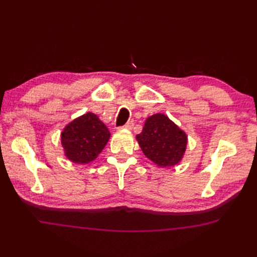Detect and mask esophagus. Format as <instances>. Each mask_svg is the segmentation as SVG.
Returning <instances> with one entry per match:
<instances>
[{"mask_svg":"<svg viewBox=\"0 0 257 257\" xmlns=\"http://www.w3.org/2000/svg\"><path fill=\"white\" fill-rule=\"evenodd\" d=\"M133 126H134L133 122H128V123H126L125 125H123V126L118 127V130H132Z\"/></svg>","mask_w":257,"mask_h":257,"instance_id":"34e87169","label":"esophagus"}]
</instances>
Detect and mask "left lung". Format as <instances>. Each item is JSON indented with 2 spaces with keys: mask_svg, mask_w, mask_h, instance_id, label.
<instances>
[{
  "mask_svg": "<svg viewBox=\"0 0 257 257\" xmlns=\"http://www.w3.org/2000/svg\"><path fill=\"white\" fill-rule=\"evenodd\" d=\"M144 155L159 167H173L185 155L188 136L162 113L147 117L142 133L136 135Z\"/></svg>",
  "mask_w": 257,
  "mask_h": 257,
  "instance_id": "left-lung-1",
  "label": "left lung"
}]
</instances>
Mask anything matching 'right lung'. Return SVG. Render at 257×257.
I'll use <instances>...</instances> for the list:
<instances>
[{"label":"right lung","instance_id":"add662e5","mask_svg":"<svg viewBox=\"0 0 257 257\" xmlns=\"http://www.w3.org/2000/svg\"><path fill=\"white\" fill-rule=\"evenodd\" d=\"M105 124L88 112L67 124L61 133V145L67 159L75 164H88L98 157L110 140Z\"/></svg>","mask_w":257,"mask_h":257}]
</instances>
